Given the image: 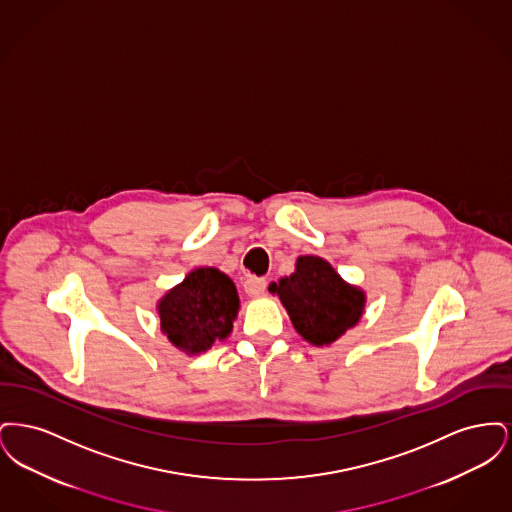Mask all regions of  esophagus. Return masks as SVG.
<instances>
[{
  "label": "esophagus",
  "mask_w": 512,
  "mask_h": 512,
  "mask_svg": "<svg viewBox=\"0 0 512 512\" xmlns=\"http://www.w3.org/2000/svg\"><path fill=\"white\" fill-rule=\"evenodd\" d=\"M244 290L249 297H259V295H263L265 290H267V280L265 278L249 276L244 282Z\"/></svg>",
  "instance_id": "1"
}]
</instances>
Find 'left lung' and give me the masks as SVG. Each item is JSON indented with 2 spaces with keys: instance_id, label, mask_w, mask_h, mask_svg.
Segmentation results:
<instances>
[{
  "instance_id": "obj_1",
  "label": "left lung",
  "mask_w": 512,
  "mask_h": 512,
  "mask_svg": "<svg viewBox=\"0 0 512 512\" xmlns=\"http://www.w3.org/2000/svg\"><path fill=\"white\" fill-rule=\"evenodd\" d=\"M268 292L280 297L295 332L315 347L340 340L365 313V290L345 282L317 255L297 257L292 274L272 282Z\"/></svg>"
}]
</instances>
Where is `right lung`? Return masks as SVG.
Instances as JSON below:
<instances>
[{
  "mask_svg": "<svg viewBox=\"0 0 512 512\" xmlns=\"http://www.w3.org/2000/svg\"><path fill=\"white\" fill-rule=\"evenodd\" d=\"M240 311L236 284L215 267H197L157 301L161 332L172 345L199 355L215 341H224Z\"/></svg>",
  "mask_w": 512,
  "mask_h": 512,
  "instance_id": "right-lung-1",
  "label": "right lung"
}]
</instances>
